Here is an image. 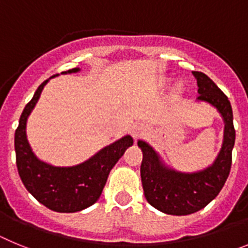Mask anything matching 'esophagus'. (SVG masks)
Segmentation results:
<instances>
[{"label": "esophagus", "instance_id": "34e87169", "mask_svg": "<svg viewBox=\"0 0 248 248\" xmlns=\"http://www.w3.org/2000/svg\"><path fill=\"white\" fill-rule=\"evenodd\" d=\"M143 133H144V128L141 125H134V128L131 129V135H133L134 139H138V138L141 137Z\"/></svg>", "mask_w": 248, "mask_h": 248}]
</instances>
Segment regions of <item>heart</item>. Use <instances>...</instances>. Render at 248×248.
<instances>
[{"label": "heart", "instance_id": "obj_1", "mask_svg": "<svg viewBox=\"0 0 248 248\" xmlns=\"http://www.w3.org/2000/svg\"><path fill=\"white\" fill-rule=\"evenodd\" d=\"M166 83H168V80H163V82H161V85H165ZM176 93H181V87H180V85H179V87H176Z\"/></svg>", "mask_w": 248, "mask_h": 248}]
</instances>
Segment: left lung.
<instances>
[{"label": "left lung", "instance_id": "1", "mask_svg": "<svg viewBox=\"0 0 248 248\" xmlns=\"http://www.w3.org/2000/svg\"><path fill=\"white\" fill-rule=\"evenodd\" d=\"M192 74L198 80L200 94L196 102L212 105L225 123L222 145L214 163L199 171H179L166 165L150 144L138 140V146L143 151L140 176L146 201L159 211L176 216L194 214L217 196L231 170L236 138L229 98L206 74L201 72H192Z\"/></svg>", "mask_w": 248, "mask_h": 248}]
</instances>
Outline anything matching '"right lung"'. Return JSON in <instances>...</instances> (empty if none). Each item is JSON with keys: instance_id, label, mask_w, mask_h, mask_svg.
<instances>
[{"instance_id": "1", "label": "right lung", "mask_w": 248, "mask_h": 248, "mask_svg": "<svg viewBox=\"0 0 248 248\" xmlns=\"http://www.w3.org/2000/svg\"><path fill=\"white\" fill-rule=\"evenodd\" d=\"M79 71L80 68H73L62 74ZM57 76L59 74L53 77ZM49 79L37 88L19 118L18 128L15 133L17 169L28 192L46 207L56 212L82 211L97 202L110 170L134 141L130 135H125L100 149L88 160L73 166H54L38 159L28 143L26 128L28 117Z\"/></svg>"}]
</instances>
